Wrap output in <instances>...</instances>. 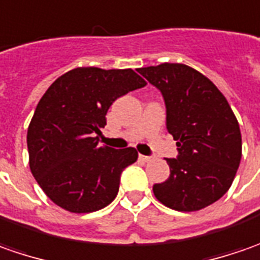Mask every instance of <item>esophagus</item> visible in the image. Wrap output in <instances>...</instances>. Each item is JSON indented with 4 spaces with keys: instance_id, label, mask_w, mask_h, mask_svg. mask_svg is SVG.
Returning <instances> with one entry per match:
<instances>
[{
    "instance_id": "obj_1",
    "label": "esophagus",
    "mask_w": 260,
    "mask_h": 260,
    "mask_svg": "<svg viewBox=\"0 0 260 260\" xmlns=\"http://www.w3.org/2000/svg\"><path fill=\"white\" fill-rule=\"evenodd\" d=\"M139 159H142V161H145V162H149V161H152L154 158L147 157V155H139Z\"/></svg>"
}]
</instances>
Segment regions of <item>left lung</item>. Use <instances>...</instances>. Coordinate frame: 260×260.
<instances>
[{"instance_id":"left-lung-1","label":"left lung","mask_w":260,"mask_h":260,"mask_svg":"<svg viewBox=\"0 0 260 260\" xmlns=\"http://www.w3.org/2000/svg\"><path fill=\"white\" fill-rule=\"evenodd\" d=\"M138 72L164 96L167 129L178 147V158H167L170 177L154 184V196L173 210H202L235 180L242 158L236 116L217 86L187 64L161 63Z\"/></svg>"}]
</instances>
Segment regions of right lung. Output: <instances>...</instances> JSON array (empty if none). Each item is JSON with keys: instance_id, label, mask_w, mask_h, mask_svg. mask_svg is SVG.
<instances>
[{"instance_id": "right-lung-1", "label": "right lung", "mask_w": 260, "mask_h": 260, "mask_svg": "<svg viewBox=\"0 0 260 260\" xmlns=\"http://www.w3.org/2000/svg\"><path fill=\"white\" fill-rule=\"evenodd\" d=\"M147 82L132 69L76 68L56 79L27 131L31 174L54 204L92 213L113 202L121 173L138 159L135 148L98 145L106 113L118 98Z\"/></svg>"}]
</instances>
